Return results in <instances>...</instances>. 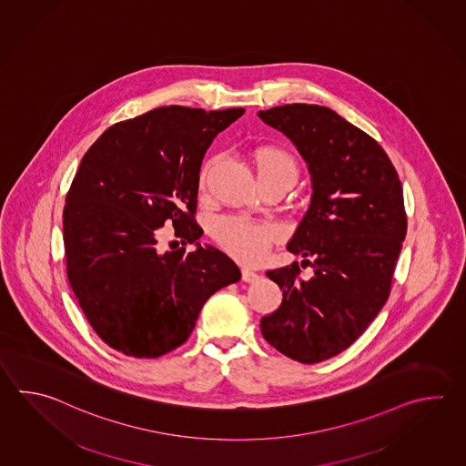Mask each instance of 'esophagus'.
Here are the masks:
<instances>
[{
	"label": "esophagus",
	"instance_id": "esophagus-1",
	"mask_svg": "<svg viewBox=\"0 0 466 466\" xmlns=\"http://www.w3.org/2000/svg\"><path fill=\"white\" fill-rule=\"evenodd\" d=\"M260 279V276L254 272V270H248V268H242V280L248 282V284H254Z\"/></svg>",
	"mask_w": 466,
	"mask_h": 466
}]
</instances>
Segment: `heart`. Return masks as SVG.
Returning a JSON list of instances; mask_svg holds the SVG:
<instances>
[{
    "label": "heart",
    "mask_w": 466,
    "mask_h": 466,
    "mask_svg": "<svg viewBox=\"0 0 466 466\" xmlns=\"http://www.w3.org/2000/svg\"><path fill=\"white\" fill-rule=\"evenodd\" d=\"M258 181L284 182L289 187L299 176V166L294 157L279 147H260L254 154ZM216 157L202 164L199 172L200 187L208 182ZM212 236L218 246L242 264H256L267 256L272 242L279 236L276 226L257 222L238 216H222L212 224Z\"/></svg>",
    "instance_id": "1"
}]
</instances>
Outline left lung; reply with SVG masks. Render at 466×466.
Here are the masks:
<instances>
[{"label": "left lung", "instance_id": "obj_1", "mask_svg": "<svg viewBox=\"0 0 466 466\" xmlns=\"http://www.w3.org/2000/svg\"><path fill=\"white\" fill-rule=\"evenodd\" d=\"M258 117L297 146L314 189L287 244L314 276L302 279L299 262L267 270L284 297L260 330L285 357L319 363L349 349L389 299L407 234L403 189L380 144L325 106H276Z\"/></svg>", "mask_w": 466, "mask_h": 466}]
</instances>
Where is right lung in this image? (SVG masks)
<instances>
[{
  "instance_id": "add662e5",
  "label": "right lung",
  "mask_w": 466,
  "mask_h": 466,
  "mask_svg": "<svg viewBox=\"0 0 466 466\" xmlns=\"http://www.w3.org/2000/svg\"><path fill=\"white\" fill-rule=\"evenodd\" d=\"M244 107L164 106L101 134L79 164L63 210L69 284L111 349L157 359L189 339L202 305L240 279L224 252L200 248V164L216 134ZM172 221L183 248L159 253ZM187 243L198 248L185 250Z\"/></svg>"
}]
</instances>
